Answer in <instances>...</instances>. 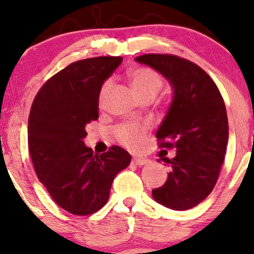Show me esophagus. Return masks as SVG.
<instances>
[{"instance_id": "1", "label": "esophagus", "mask_w": 254, "mask_h": 254, "mask_svg": "<svg viewBox=\"0 0 254 254\" xmlns=\"http://www.w3.org/2000/svg\"><path fill=\"white\" fill-rule=\"evenodd\" d=\"M132 164H135L137 166H144V165L149 164V160H148V159H142V157H133V159H132Z\"/></svg>"}]
</instances>
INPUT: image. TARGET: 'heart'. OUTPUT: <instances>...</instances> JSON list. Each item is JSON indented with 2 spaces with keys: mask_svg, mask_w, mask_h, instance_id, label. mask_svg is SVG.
Instances as JSON below:
<instances>
[{
  "mask_svg": "<svg viewBox=\"0 0 254 254\" xmlns=\"http://www.w3.org/2000/svg\"><path fill=\"white\" fill-rule=\"evenodd\" d=\"M129 80L132 87L133 92L139 99L144 97H149L153 95L155 97L160 89L162 88V77L155 70L150 68H145V66H141V68H136L130 71ZM111 86L110 81H106L104 86L101 87L100 92V100L105 97ZM147 131V127L143 125H137V124H124L119 127L117 129V137L119 141L124 145L129 148H138L143 143L144 133Z\"/></svg>",
  "mask_w": 254,
  "mask_h": 254,
  "instance_id": "1",
  "label": "heart"
}]
</instances>
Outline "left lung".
I'll return each instance as SVG.
<instances>
[{"label": "left lung", "mask_w": 254, "mask_h": 254, "mask_svg": "<svg viewBox=\"0 0 254 254\" xmlns=\"http://www.w3.org/2000/svg\"><path fill=\"white\" fill-rule=\"evenodd\" d=\"M170 83L173 98L156 131L160 147H176L173 159L162 157L171 172L153 198L172 210H188L203 202L217 182L228 142V119L220 90L202 68L172 55H143Z\"/></svg>", "instance_id": "obj_1"}]
</instances>
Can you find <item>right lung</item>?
Segmentation results:
<instances>
[{
  "mask_svg": "<svg viewBox=\"0 0 254 254\" xmlns=\"http://www.w3.org/2000/svg\"><path fill=\"white\" fill-rule=\"evenodd\" d=\"M122 57L71 63L38 92L28 118V149L39 182L70 214L90 215L107 203L115 177L131 155L115 145L94 154L84 144L86 125L99 118V95Z\"/></svg>",
  "mask_w": 254,
  "mask_h": 254,
  "instance_id": "obj_1",
  "label": "right lung"
}]
</instances>
